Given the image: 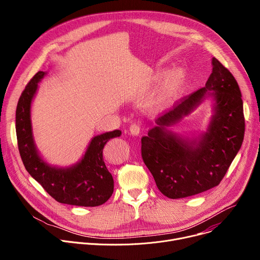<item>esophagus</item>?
Returning a JSON list of instances; mask_svg holds the SVG:
<instances>
[{"mask_svg":"<svg viewBox=\"0 0 260 260\" xmlns=\"http://www.w3.org/2000/svg\"><path fill=\"white\" fill-rule=\"evenodd\" d=\"M129 131H131L132 135L138 136L140 134V132H141V125L139 123H133L129 126Z\"/></svg>","mask_w":260,"mask_h":260,"instance_id":"1","label":"esophagus"}]
</instances>
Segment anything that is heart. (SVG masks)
<instances>
[{"instance_id":"1","label":"heart","mask_w":260,"mask_h":260,"mask_svg":"<svg viewBox=\"0 0 260 260\" xmlns=\"http://www.w3.org/2000/svg\"><path fill=\"white\" fill-rule=\"evenodd\" d=\"M182 73L180 72H175L174 74H172L171 78L168 80L166 86L164 87L160 95H159V102L160 103H165L167 101H169L177 91L181 81H182Z\"/></svg>"}]
</instances>
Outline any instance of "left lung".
<instances>
[{"label":"left lung","instance_id":"left-lung-1","mask_svg":"<svg viewBox=\"0 0 260 260\" xmlns=\"http://www.w3.org/2000/svg\"><path fill=\"white\" fill-rule=\"evenodd\" d=\"M212 74L206 86L183 96L141 140V153L159 191L170 199H182L207 191L221 182L239 152L245 134L241 90L233 74L212 58ZM213 90L214 93H209ZM215 99V114L209 129L190 142L166 131L207 94Z\"/></svg>","mask_w":260,"mask_h":260}]
</instances>
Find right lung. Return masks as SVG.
Returning a JSON list of instances; mask_svg holds the SVG:
<instances>
[{
  "label": "right lung",
  "instance_id": "1",
  "mask_svg": "<svg viewBox=\"0 0 260 260\" xmlns=\"http://www.w3.org/2000/svg\"><path fill=\"white\" fill-rule=\"evenodd\" d=\"M45 73L39 71L26 84L16 107V137L20 157L28 174L56 202L73 206L96 207L106 203L114 190V181L103 159V149L119 129L94 137L80 162L67 169L52 168L41 159L34 144L30 103Z\"/></svg>",
  "mask_w": 260,
  "mask_h": 260
}]
</instances>
